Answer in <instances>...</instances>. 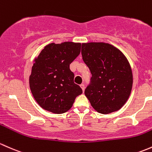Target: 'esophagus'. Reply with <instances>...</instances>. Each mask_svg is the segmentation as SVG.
I'll return each instance as SVG.
<instances>
[{
  "instance_id": "34e87169",
  "label": "esophagus",
  "mask_w": 152,
  "mask_h": 152,
  "mask_svg": "<svg viewBox=\"0 0 152 152\" xmlns=\"http://www.w3.org/2000/svg\"><path fill=\"white\" fill-rule=\"evenodd\" d=\"M80 87H81V88H82L83 91H85V85H84L83 83H82L80 85Z\"/></svg>"
}]
</instances>
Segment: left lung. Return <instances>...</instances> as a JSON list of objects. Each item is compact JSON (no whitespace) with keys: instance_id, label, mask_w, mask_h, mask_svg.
<instances>
[{"instance_id":"1","label":"left lung","mask_w":152,"mask_h":152,"mask_svg":"<svg viewBox=\"0 0 152 152\" xmlns=\"http://www.w3.org/2000/svg\"><path fill=\"white\" fill-rule=\"evenodd\" d=\"M83 60L91 77L85 95L97 112L108 114L119 110L130 95L132 73L123 53L107 43L82 44Z\"/></svg>"}]
</instances>
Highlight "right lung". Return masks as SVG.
I'll list each match as a JSON object with an SVG mask.
<instances>
[{
    "mask_svg": "<svg viewBox=\"0 0 152 152\" xmlns=\"http://www.w3.org/2000/svg\"><path fill=\"white\" fill-rule=\"evenodd\" d=\"M80 43H51L35 59L29 78L34 99L45 110L53 113L66 112L83 93L74 83L69 65L80 53Z\"/></svg>",
    "mask_w": 152,
    "mask_h": 152,
    "instance_id": "obj_1",
    "label": "right lung"
}]
</instances>
